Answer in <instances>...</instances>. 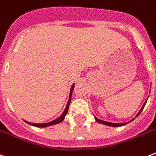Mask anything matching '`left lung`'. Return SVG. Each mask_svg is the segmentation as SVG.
I'll list each match as a JSON object with an SVG mask.
<instances>
[{
  "label": "left lung",
  "instance_id": "obj_1",
  "mask_svg": "<svg viewBox=\"0 0 156 156\" xmlns=\"http://www.w3.org/2000/svg\"><path fill=\"white\" fill-rule=\"evenodd\" d=\"M146 103H147V101L145 102V104L143 105V106H142V108H141V110H140V112L137 114V115H136V117L138 116L140 114H141V112L142 111V110H143V108H144L145 106V105H146ZM96 119V120L98 122V123H101V124H105V125H108V126H111V127H120V126H123V125H125V124H127L126 123H110V122H105V121H102V120H100V119H97V118H95ZM132 120V121H133Z\"/></svg>",
  "mask_w": 156,
  "mask_h": 156
}]
</instances>
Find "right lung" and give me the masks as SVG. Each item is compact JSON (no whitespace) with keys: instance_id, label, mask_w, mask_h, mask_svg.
<instances>
[{"instance_id":"add662e5","label":"right lung","mask_w":156,"mask_h":156,"mask_svg":"<svg viewBox=\"0 0 156 156\" xmlns=\"http://www.w3.org/2000/svg\"><path fill=\"white\" fill-rule=\"evenodd\" d=\"M73 87H74V86H72V87H71V90H70L69 99V101H68L67 106H66L65 111H64V113H63L62 115H61L60 117L57 118L56 119H55V120L51 121V122H50V123H29V122H27V121H25L26 123H28V124H30V125L35 126V127H38V128H45V127H48V126L54 125V124H57V123H60V122H62V121L64 120V119H65V115H66V114H67L68 110H69V106L70 101H71V96H72V92H73Z\"/></svg>"}]
</instances>
